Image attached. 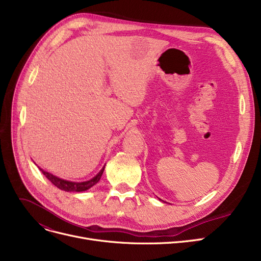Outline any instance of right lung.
I'll use <instances>...</instances> for the list:
<instances>
[{"label":"right lung","instance_id":"obj_1","mask_svg":"<svg viewBox=\"0 0 261 261\" xmlns=\"http://www.w3.org/2000/svg\"><path fill=\"white\" fill-rule=\"evenodd\" d=\"M40 171L42 172L47 179L55 185L56 187H58L59 189L61 190H64V191H68V193H74V191H76V193H80V191H85L89 188H91L92 186H94L96 183H98V181L100 180V177L102 175V172L105 170V167H102V169L96 174L93 179L89 180V181H86V182H71V181H66V180H63V179H60V177L54 175L45 170H43L42 168H40Z\"/></svg>","mask_w":261,"mask_h":261}]
</instances>
